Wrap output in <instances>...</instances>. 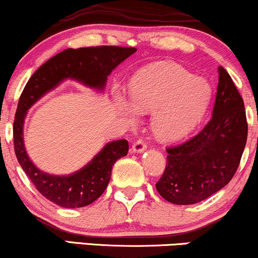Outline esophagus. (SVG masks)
Returning a JSON list of instances; mask_svg holds the SVG:
<instances>
[{"mask_svg": "<svg viewBox=\"0 0 258 258\" xmlns=\"http://www.w3.org/2000/svg\"><path fill=\"white\" fill-rule=\"evenodd\" d=\"M147 148V145L145 144L144 141L142 140H138L136 142H134V144H133V152L134 153H142L144 152L145 150H146Z\"/></svg>", "mask_w": 258, "mask_h": 258, "instance_id": "1", "label": "esophagus"}]
</instances>
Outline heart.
<instances>
[{"instance_id": "obj_1", "label": "heart", "mask_w": 258, "mask_h": 258, "mask_svg": "<svg viewBox=\"0 0 258 258\" xmlns=\"http://www.w3.org/2000/svg\"><path fill=\"white\" fill-rule=\"evenodd\" d=\"M210 83L177 63L159 62L142 70L130 84V102L116 94L114 104L130 120L151 113V128L162 141H176L189 134L207 110Z\"/></svg>"}]
</instances>
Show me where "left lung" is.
Segmentation results:
<instances>
[{"instance_id": "1", "label": "left lung", "mask_w": 258, "mask_h": 258, "mask_svg": "<svg viewBox=\"0 0 258 258\" xmlns=\"http://www.w3.org/2000/svg\"><path fill=\"white\" fill-rule=\"evenodd\" d=\"M213 116L204 129L166 150L165 170L156 188L165 201L190 205L226 186L237 171L247 139L243 98L231 76L219 66Z\"/></svg>"}]
</instances>
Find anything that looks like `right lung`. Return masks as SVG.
<instances>
[{
	"instance_id": "obj_1",
	"label": "right lung",
	"mask_w": 258,
	"mask_h": 258,
	"mask_svg": "<svg viewBox=\"0 0 258 258\" xmlns=\"http://www.w3.org/2000/svg\"><path fill=\"white\" fill-rule=\"evenodd\" d=\"M136 50L135 48L112 45L78 49L69 48L44 62L24 88L13 125L15 156L38 192L54 204L76 209L95 202L110 182L112 166L128 153V141L122 139L107 142L90 162L72 174H48L33 164L26 152L24 123L27 111L66 80L76 81L96 92H102L111 72Z\"/></svg>"
}]
</instances>
